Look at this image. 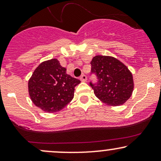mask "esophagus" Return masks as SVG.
<instances>
[{
    "instance_id": "obj_1",
    "label": "esophagus",
    "mask_w": 161,
    "mask_h": 161,
    "mask_svg": "<svg viewBox=\"0 0 161 161\" xmlns=\"http://www.w3.org/2000/svg\"><path fill=\"white\" fill-rule=\"evenodd\" d=\"M80 80L82 81V82H86V80H87V76H86V75H84V74L81 75Z\"/></svg>"
}]
</instances>
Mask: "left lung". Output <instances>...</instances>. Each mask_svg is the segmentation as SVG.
Listing matches in <instances>:
<instances>
[{
    "mask_svg": "<svg viewBox=\"0 0 161 161\" xmlns=\"http://www.w3.org/2000/svg\"><path fill=\"white\" fill-rule=\"evenodd\" d=\"M92 72L97 75V84L90 83L96 97L109 106L125 104L134 90L133 75L129 68L116 57L96 55L92 58Z\"/></svg>",
    "mask_w": 161,
    "mask_h": 161,
    "instance_id": "8db88e82",
    "label": "left lung"
}]
</instances>
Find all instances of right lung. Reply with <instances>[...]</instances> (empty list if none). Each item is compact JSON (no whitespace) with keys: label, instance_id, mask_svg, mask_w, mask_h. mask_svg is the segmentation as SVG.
Instances as JSON below:
<instances>
[{"label":"right lung","instance_id":"right-lung-1","mask_svg":"<svg viewBox=\"0 0 161 161\" xmlns=\"http://www.w3.org/2000/svg\"><path fill=\"white\" fill-rule=\"evenodd\" d=\"M80 80L66 73L56 58L41 63L28 82L29 97L36 107L46 113L65 108L74 97Z\"/></svg>","mask_w":161,"mask_h":161}]
</instances>
